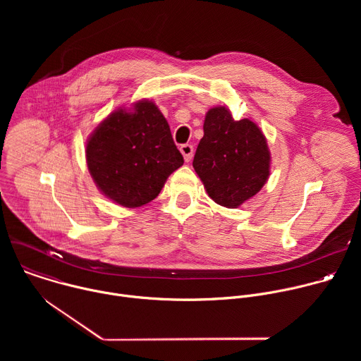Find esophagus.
Masks as SVG:
<instances>
[{
	"mask_svg": "<svg viewBox=\"0 0 361 361\" xmlns=\"http://www.w3.org/2000/svg\"><path fill=\"white\" fill-rule=\"evenodd\" d=\"M180 151H181V154L184 156V160H185L187 163L191 161L192 152H194V147H192L191 144H183V145L180 147Z\"/></svg>",
	"mask_w": 361,
	"mask_h": 361,
	"instance_id": "obj_1",
	"label": "esophagus"
}]
</instances>
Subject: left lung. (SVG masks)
<instances>
[{
    "label": "left lung",
    "mask_w": 361,
    "mask_h": 361,
    "mask_svg": "<svg viewBox=\"0 0 361 361\" xmlns=\"http://www.w3.org/2000/svg\"><path fill=\"white\" fill-rule=\"evenodd\" d=\"M202 128L192 167L217 204L235 209L270 176L267 140L259 126L248 118L235 121L227 107L209 110Z\"/></svg>",
    "instance_id": "obj_1"
}]
</instances>
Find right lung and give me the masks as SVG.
I'll use <instances>...</instances> for the list:
<instances>
[{"label": "right lung", "instance_id": "add662e5", "mask_svg": "<svg viewBox=\"0 0 361 361\" xmlns=\"http://www.w3.org/2000/svg\"><path fill=\"white\" fill-rule=\"evenodd\" d=\"M85 157L98 190L128 209L156 198L184 163L167 120L148 99L111 113L90 135Z\"/></svg>", "mask_w": 361, "mask_h": 361}]
</instances>
